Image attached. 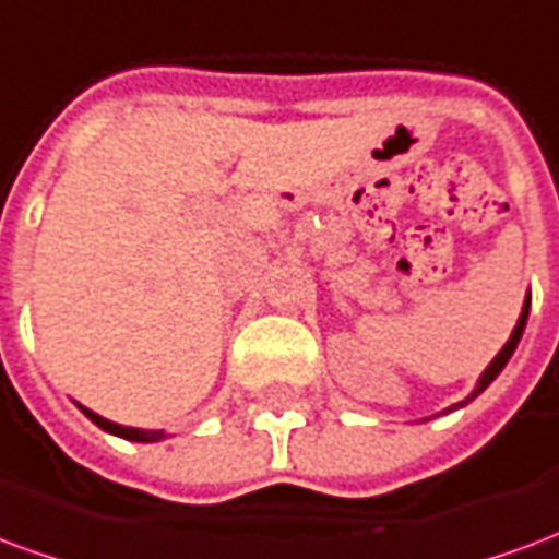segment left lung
I'll return each mask as SVG.
<instances>
[{"mask_svg":"<svg viewBox=\"0 0 559 559\" xmlns=\"http://www.w3.org/2000/svg\"><path fill=\"white\" fill-rule=\"evenodd\" d=\"M527 314H530V296H527V299H524V311H521V317H518V326L512 329V335H509V341H506V347L500 353H497V356H493V362L488 365V368H485V374L479 377V383H476V389L469 392V399H464V401H461V404H455V407H449V411H457V407H464V404H469V401L476 399L479 392H485V389L491 386L493 377L500 374V371H503V368H506V362L512 359V353H515L518 341H521V335H524V326H527Z\"/></svg>","mask_w":559,"mask_h":559,"instance_id":"8db88e82","label":"left lung"}]
</instances>
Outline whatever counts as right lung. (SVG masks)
I'll return each instance as SVG.
<instances>
[{"instance_id":"add662e5","label":"right lung","mask_w":559,"mask_h":559,"mask_svg":"<svg viewBox=\"0 0 559 559\" xmlns=\"http://www.w3.org/2000/svg\"><path fill=\"white\" fill-rule=\"evenodd\" d=\"M80 411L86 413V416H90L102 431H110L116 433V437H126V440H134V443H155V440H164V431H140V428H126V425H116V421L104 419V416L86 411V407H80Z\"/></svg>"}]
</instances>
